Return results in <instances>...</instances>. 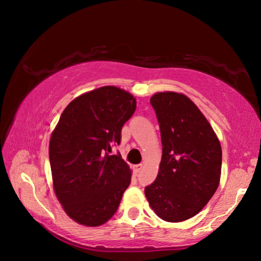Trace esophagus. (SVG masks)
I'll return each mask as SVG.
<instances>
[{"instance_id": "obj_1", "label": "esophagus", "mask_w": 261, "mask_h": 261, "mask_svg": "<svg viewBox=\"0 0 261 261\" xmlns=\"http://www.w3.org/2000/svg\"><path fill=\"white\" fill-rule=\"evenodd\" d=\"M134 168H135L136 173H139V171L141 170V168H143V165H141V163H140V165H136Z\"/></svg>"}]
</instances>
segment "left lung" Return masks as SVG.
Here are the masks:
<instances>
[{"label":"left lung","mask_w":261,"mask_h":261,"mask_svg":"<svg viewBox=\"0 0 261 261\" xmlns=\"http://www.w3.org/2000/svg\"><path fill=\"white\" fill-rule=\"evenodd\" d=\"M151 105L160 125L162 159L156 179L145 188V194L159 218L180 222L199 213L218 189L221 145L188 96L155 93Z\"/></svg>","instance_id":"obj_1"}]
</instances>
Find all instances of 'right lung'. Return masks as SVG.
<instances>
[{
	"mask_svg": "<svg viewBox=\"0 0 261 261\" xmlns=\"http://www.w3.org/2000/svg\"><path fill=\"white\" fill-rule=\"evenodd\" d=\"M136 99L124 90L103 86L78 96L62 113L49 143L56 197L70 218L98 227L116 213L131 182L121 154L122 126L136 110Z\"/></svg>",
	"mask_w": 261,
	"mask_h": 261,
	"instance_id": "obj_1",
	"label": "right lung"
}]
</instances>
